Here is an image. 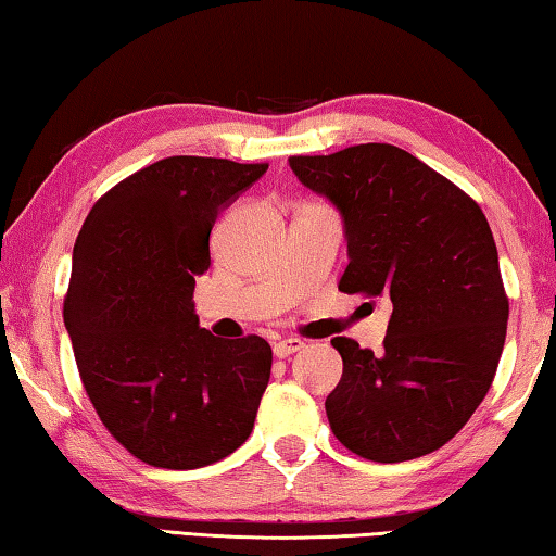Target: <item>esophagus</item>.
I'll use <instances>...</instances> for the list:
<instances>
[{
	"label": "esophagus",
	"instance_id": "34e87169",
	"mask_svg": "<svg viewBox=\"0 0 556 556\" xmlns=\"http://www.w3.org/2000/svg\"><path fill=\"white\" fill-rule=\"evenodd\" d=\"M301 348H304V341H301V338H279V341L271 345V351H275L277 357H289L299 353Z\"/></svg>",
	"mask_w": 556,
	"mask_h": 556
}]
</instances>
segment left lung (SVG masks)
I'll return each instance as SVG.
<instances>
[{
    "mask_svg": "<svg viewBox=\"0 0 556 556\" xmlns=\"http://www.w3.org/2000/svg\"><path fill=\"white\" fill-rule=\"evenodd\" d=\"M299 181L343 213V294L392 304L382 351L331 341L343 378L328 394L336 439L353 454L400 464L454 439L491 390L507 301L495 240L466 191L392 144L289 156Z\"/></svg>",
    "mask_w": 556,
    "mask_h": 556,
    "instance_id": "8db88e82",
    "label": "left lung"
}]
</instances>
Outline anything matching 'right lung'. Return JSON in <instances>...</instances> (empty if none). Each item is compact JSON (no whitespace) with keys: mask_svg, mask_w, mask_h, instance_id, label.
<instances>
[{"mask_svg":"<svg viewBox=\"0 0 556 556\" xmlns=\"http://www.w3.org/2000/svg\"><path fill=\"white\" fill-rule=\"evenodd\" d=\"M265 172L162 159L100 195L75 240L63 299L75 365L102 425L149 466H211L255 427L271 348L205 331L193 289L211 267L218 213Z\"/></svg>","mask_w":556,"mask_h":556,"instance_id":"obj_1","label":"right lung"}]
</instances>
